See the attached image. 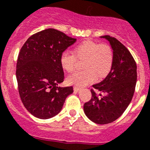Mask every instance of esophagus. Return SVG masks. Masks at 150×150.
I'll list each match as a JSON object with an SVG mask.
<instances>
[{"label": "esophagus", "mask_w": 150, "mask_h": 150, "mask_svg": "<svg viewBox=\"0 0 150 150\" xmlns=\"http://www.w3.org/2000/svg\"><path fill=\"white\" fill-rule=\"evenodd\" d=\"M74 92H76V93H78L79 91H80V88L79 87H76V86H74Z\"/></svg>", "instance_id": "obj_1"}]
</instances>
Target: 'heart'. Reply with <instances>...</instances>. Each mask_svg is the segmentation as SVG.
<instances>
[{
	"instance_id": "b5f03b06",
	"label": "heart",
	"mask_w": 150,
	"mask_h": 150,
	"mask_svg": "<svg viewBox=\"0 0 150 150\" xmlns=\"http://www.w3.org/2000/svg\"><path fill=\"white\" fill-rule=\"evenodd\" d=\"M74 54L65 50L60 56L62 67L67 72H72L75 69L76 57L86 58L83 66L84 70L76 71L67 79L68 83L74 86L83 87L94 82L96 78L100 80L109 74L112 67L113 54L111 48L105 44L83 42L75 48Z\"/></svg>"
}]
</instances>
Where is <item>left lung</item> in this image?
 <instances>
[{
  "label": "left lung",
  "mask_w": 150,
  "mask_h": 150,
  "mask_svg": "<svg viewBox=\"0 0 150 150\" xmlns=\"http://www.w3.org/2000/svg\"><path fill=\"white\" fill-rule=\"evenodd\" d=\"M100 38L110 42L113 61L106 77L93 86L106 95L100 98L91 90L92 98L84 103L83 110L95 123L107 124L117 120L130 103L137 83V67L130 52L118 40L109 35Z\"/></svg>",
  "instance_id": "left-lung-1"
}]
</instances>
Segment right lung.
Returning a JSON list of instances; mask_svg holds the SVG:
<instances>
[{
    "instance_id": "obj_1",
    "label": "right lung",
    "mask_w": 150,
    "mask_h": 150,
    "mask_svg": "<svg viewBox=\"0 0 150 150\" xmlns=\"http://www.w3.org/2000/svg\"><path fill=\"white\" fill-rule=\"evenodd\" d=\"M76 41L57 30L49 28L34 33L18 55L16 77L20 97L25 108L37 118L57 115L73 86L60 87L64 74L62 53Z\"/></svg>"
}]
</instances>
